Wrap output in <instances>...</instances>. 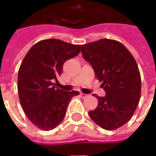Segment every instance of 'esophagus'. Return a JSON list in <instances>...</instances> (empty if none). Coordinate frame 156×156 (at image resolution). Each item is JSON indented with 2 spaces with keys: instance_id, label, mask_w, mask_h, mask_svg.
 <instances>
[{
  "instance_id": "obj_1",
  "label": "esophagus",
  "mask_w": 156,
  "mask_h": 156,
  "mask_svg": "<svg viewBox=\"0 0 156 156\" xmlns=\"http://www.w3.org/2000/svg\"><path fill=\"white\" fill-rule=\"evenodd\" d=\"M80 96L83 98H85L88 96V94H83V93H80Z\"/></svg>"
}]
</instances>
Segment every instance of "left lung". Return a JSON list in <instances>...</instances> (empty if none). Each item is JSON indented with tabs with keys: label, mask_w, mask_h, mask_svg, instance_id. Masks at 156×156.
<instances>
[{
	"label": "left lung",
	"mask_w": 156,
	"mask_h": 156,
	"mask_svg": "<svg viewBox=\"0 0 156 156\" xmlns=\"http://www.w3.org/2000/svg\"><path fill=\"white\" fill-rule=\"evenodd\" d=\"M81 53L106 94H93L98 105L89 112L90 119L107 130L120 127L130 119L140 101L141 80L134 58L124 45L109 39L81 45Z\"/></svg>",
	"instance_id": "1"
}]
</instances>
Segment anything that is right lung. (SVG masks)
I'll return each instance as SVG.
<instances>
[{"label":"right lung","instance_id":"add662e5","mask_svg":"<svg viewBox=\"0 0 156 156\" xmlns=\"http://www.w3.org/2000/svg\"><path fill=\"white\" fill-rule=\"evenodd\" d=\"M80 51V45L58 39L37 42L25 56L18 74V91L27 118L43 130L58 126L71 98L79 91L56 87L63 64Z\"/></svg>","mask_w":156,"mask_h":156}]
</instances>
